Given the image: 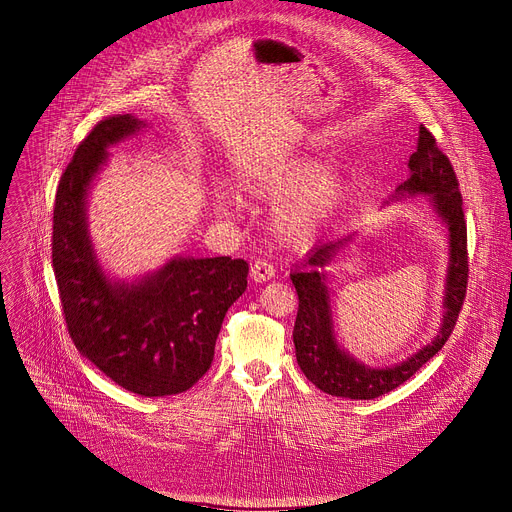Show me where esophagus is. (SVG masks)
Segmentation results:
<instances>
[{"label":"esophagus","mask_w":512,"mask_h":512,"mask_svg":"<svg viewBox=\"0 0 512 512\" xmlns=\"http://www.w3.org/2000/svg\"><path fill=\"white\" fill-rule=\"evenodd\" d=\"M276 276V267L274 263H269L267 259H257L251 265V280L253 282H267Z\"/></svg>","instance_id":"obj_1"}]
</instances>
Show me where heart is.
Listing matches in <instances>:
<instances>
[{"label":"heart","mask_w":512,"mask_h":512,"mask_svg":"<svg viewBox=\"0 0 512 512\" xmlns=\"http://www.w3.org/2000/svg\"><path fill=\"white\" fill-rule=\"evenodd\" d=\"M315 164L311 160H290L269 173L255 185V193L259 195H284L296 189L306 179H311L315 173ZM344 193V179L339 173L327 170V173L317 175L309 185H306L298 195H294L278 212L280 230L302 241L309 238L333 212L337 201ZM218 208L222 212L232 208V197L228 193H218Z\"/></svg>","instance_id":"b5f03b06"}]
</instances>
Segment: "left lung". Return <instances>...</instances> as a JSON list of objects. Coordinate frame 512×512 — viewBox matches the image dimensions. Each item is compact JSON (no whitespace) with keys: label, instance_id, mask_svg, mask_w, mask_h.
<instances>
[{"label":"left lung","instance_id":"8db88e82","mask_svg":"<svg viewBox=\"0 0 512 512\" xmlns=\"http://www.w3.org/2000/svg\"><path fill=\"white\" fill-rule=\"evenodd\" d=\"M407 168H410V179L397 187V195H430L438 216L449 226L451 263L445 294V319H442V327L432 344L393 368H368L356 362L335 342L325 274L319 271V267L327 265L342 245L350 241V236L335 243L317 245L290 274L298 294V313L292 337L300 370L323 393L350 399H374L397 389L442 350L463 309L469 278L463 199L451 160L438 148L436 138L424 125H420L418 148L410 156Z\"/></svg>","mask_w":512,"mask_h":512}]
</instances>
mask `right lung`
Listing matches in <instances>:
<instances>
[{
  "mask_svg": "<svg viewBox=\"0 0 512 512\" xmlns=\"http://www.w3.org/2000/svg\"><path fill=\"white\" fill-rule=\"evenodd\" d=\"M140 127L133 115H113L80 142L57 187L51 257L74 346L119 387L164 397L191 389L210 370L224 315L247 290L249 263L175 257L138 284L102 274L88 238L86 191L107 146Z\"/></svg>",
  "mask_w": 512,
  "mask_h": 512,
  "instance_id": "add662e5",
  "label": "right lung"
}]
</instances>
